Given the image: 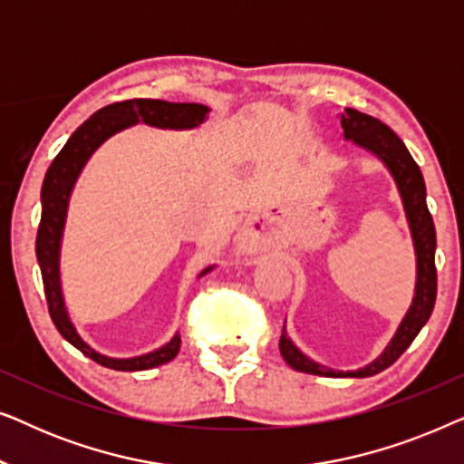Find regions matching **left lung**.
<instances>
[{"label":"left lung","instance_id":"1","mask_svg":"<svg viewBox=\"0 0 464 464\" xmlns=\"http://www.w3.org/2000/svg\"><path fill=\"white\" fill-rule=\"evenodd\" d=\"M340 122L342 129H344L346 141H353L354 145H359V148H363L365 151L376 156L378 160L389 169L392 179H395L416 253L414 297H411L408 313H405L401 323H399L395 335H392L389 344H386L382 354L373 359L372 363H367L365 367H359V370L340 372L316 363V361L306 357V354L291 342L287 332H285V325L278 348H281V354L283 359L287 361V365H291L297 372L327 378H367L395 363V361L405 353V348H408L411 342H414L416 335L420 334L424 323L429 321L430 313H433L437 295V238L433 218H430L427 207V188H424L422 173L420 169H418V164L414 162V158L410 156V151L405 148L401 139H399L389 126L380 122L378 118H372L357 110H351V107H348L346 111H342Z\"/></svg>","mask_w":464,"mask_h":464}]
</instances>
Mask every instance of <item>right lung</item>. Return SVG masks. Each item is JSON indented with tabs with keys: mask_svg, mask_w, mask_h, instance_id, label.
Masks as SVG:
<instances>
[{
	"mask_svg": "<svg viewBox=\"0 0 464 464\" xmlns=\"http://www.w3.org/2000/svg\"><path fill=\"white\" fill-rule=\"evenodd\" d=\"M208 107L200 103H169L160 99H130L122 103H111L103 110L94 111L72 137L63 145V150L46 170L42 183V219L37 227L35 238V253L37 264L42 270L44 291H46V302L53 323L59 329V334L65 338L69 344H73L80 353H84L88 359L97 361L99 365L110 367L118 372H141L151 370V367L164 365L173 361L179 353L181 335L175 334L170 342L156 348V351L139 354L130 359H116L107 357L88 346L80 338L78 329L69 319V313L63 300L61 287V243L63 230H65L69 198H72L73 186L78 181L82 169L91 160V156L103 145L107 139L116 135V132L130 129L135 124H148L156 129L169 130H192L208 118ZM215 266H208L198 275L205 276L211 272Z\"/></svg>",
	"mask_w": 464,
	"mask_h": 464,
	"instance_id": "1",
	"label": "right lung"
}]
</instances>
